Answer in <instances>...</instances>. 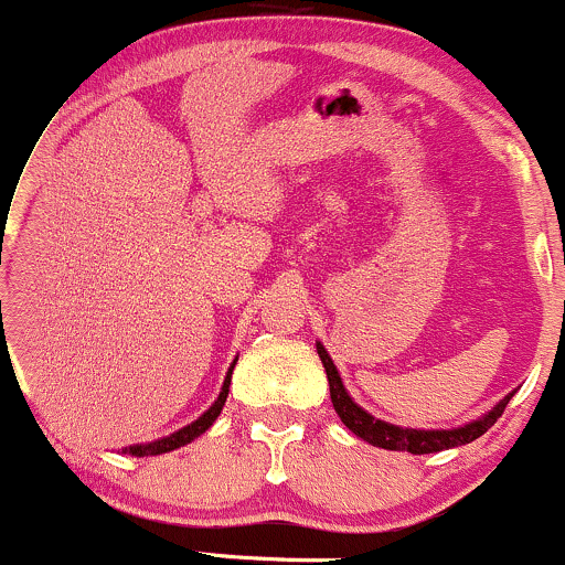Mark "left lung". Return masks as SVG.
<instances>
[{"label":"left lung","mask_w":565,"mask_h":565,"mask_svg":"<svg viewBox=\"0 0 565 565\" xmlns=\"http://www.w3.org/2000/svg\"><path fill=\"white\" fill-rule=\"evenodd\" d=\"M316 350H319L321 364H323V369H327L329 395H332L334 412L340 414V419L348 425V430H353L355 436L369 440L372 446H380V449L408 451V454H436L444 449H454V446L470 444V440L481 438L483 433L489 430V427L494 425L499 417H502L504 406H508L512 398V393L504 395V398L499 401V404L491 408L486 417L476 419V423H470L465 427H457V430H408V427L387 425V423H382V419H374L372 414H366L364 408H361L348 395L340 374H337V366L332 364V359H329V353L323 350L321 342L316 345Z\"/></svg>","instance_id":"left-lung-1"}]
</instances>
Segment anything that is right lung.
Returning a JSON list of instances; mask_svg holds the SVG:
<instances>
[{"instance_id": "1", "label": "right lung", "mask_w": 565, "mask_h": 565, "mask_svg": "<svg viewBox=\"0 0 565 565\" xmlns=\"http://www.w3.org/2000/svg\"><path fill=\"white\" fill-rule=\"evenodd\" d=\"M231 374H233V366L228 369V377H225V382H223V391H220L217 401H215V404H212L210 408H206L204 414H201V417L196 419V423H191V425H188V427H183V430L172 433V436H167V438H161V440H153V444H146V446H129V449H125V451L132 454V457H153V454H164V451L180 449V446L191 444L193 438H199L201 433H206V430H210V425L215 423V419H217V414L223 412V406H225V398H228Z\"/></svg>"}]
</instances>
